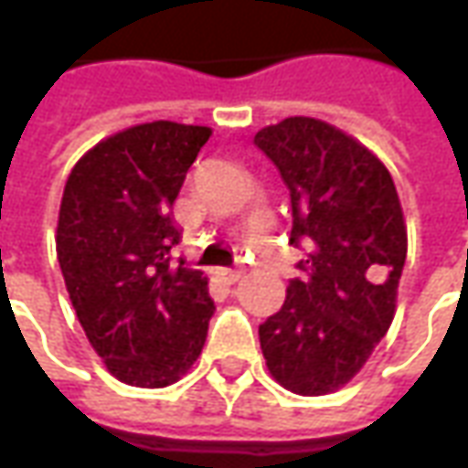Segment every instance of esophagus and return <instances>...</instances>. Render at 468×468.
<instances>
[{"label":"esophagus","mask_w":468,"mask_h":468,"mask_svg":"<svg viewBox=\"0 0 468 468\" xmlns=\"http://www.w3.org/2000/svg\"><path fill=\"white\" fill-rule=\"evenodd\" d=\"M218 278H220L225 285H233L243 278V271H230V268H223V271H218Z\"/></svg>","instance_id":"esophagus-1"}]
</instances>
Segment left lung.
<instances>
[{"mask_svg": "<svg viewBox=\"0 0 468 468\" xmlns=\"http://www.w3.org/2000/svg\"><path fill=\"white\" fill-rule=\"evenodd\" d=\"M253 143L283 177L293 230L314 250L283 308L261 328L265 366L298 396L351 383L391 328L406 263V218L388 167L335 124L285 117Z\"/></svg>", "mask_w": 468, "mask_h": 468, "instance_id": "obj_1", "label": "left lung"}]
</instances>
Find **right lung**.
Masks as SVG:
<instances>
[{"label":"right lung","instance_id":"right-lung-1","mask_svg":"<svg viewBox=\"0 0 468 468\" xmlns=\"http://www.w3.org/2000/svg\"><path fill=\"white\" fill-rule=\"evenodd\" d=\"M213 130L133 124L90 147L67 177L57 261L85 335L117 381L165 388L203 351L207 275L170 263L175 197Z\"/></svg>","mask_w":468,"mask_h":468}]
</instances>
